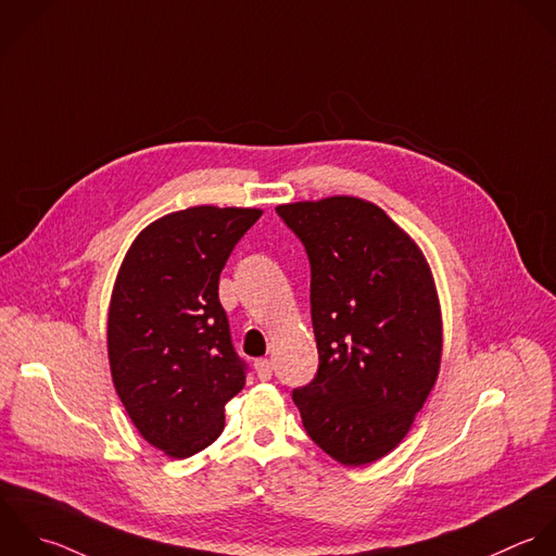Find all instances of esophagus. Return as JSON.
Wrapping results in <instances>:
<instances>
[{
	"instance_id": "1",
	"label": "esophagus",
	"mask_w": 556,
	"mask_h": 556,
	"mask_svg": "<svg viewBox=\"0 0 556 556\" xmlns=\"http://www.w3.org/2000/svg\"><path fill=\"white\" fill-rule=\"evenodd\" d=\"M255 375L260 381H268L273 377V362L270 359H257L255 362Z\"/></svg>"
}]
</instances>
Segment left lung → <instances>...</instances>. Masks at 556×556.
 <instances>
[{
	"instance_id": "1",
	"label": "left lung",
	"mask_w": 556,
	"mask_h": 556,
	"mask_svg": "<svg viewBox=\"0 0 556 556\" xmlns=\"http://www.w3.org/2000/svg\"><path fill=\"white\" fill-rule=\"evenodd\" d=\"M312 266L318 372L292 392L307 435L357 468L392 453L442 364V309L414 238L379 205L327 197L277 207Z\"/></svg>"
}]
</instances>
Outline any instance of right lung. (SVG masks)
Returning a JSON list of instances; mask_svg holds the SVG:
<instances>
[{
  "mask_svg": "<svg viewBox=\"0 0 556 556\" xmlns=\"http://www.w3.org/2000/svg\"><path fill=\"white\" fill-rule=\"evenodd\" d=\"M257 207L194 205L147 225L118 268L108 312L114 390L138 433L173 459L207 448L244 388L218 279Z\"/></svg>",
  "mask_w": 556,
  "mask_h": 556,
  "instance_id": "obj_1",
  "label": "right lung"
}]
</instances>
